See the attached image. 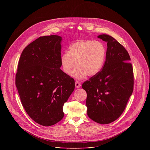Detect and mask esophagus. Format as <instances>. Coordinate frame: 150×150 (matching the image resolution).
<instances>
[{
	"mask_svg": "<svg viewBox=\"0 0 150 150\" xmlns=\"http://www.w3.org/2000/svg\"><path fill=\"white\" fill-rule=\"evenodd\" d=\"M75 87H76V88H79V87H81V83H80L79 81H75Z\"/></svg>",
	"mask_w": 150,
	"mask_h": 150,
	"instance_id": "34e87169",
	"label": "esophagus"
}]
</instances>
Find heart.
<instances>
[{
  "label": "heart",
  "instance_id": "b5f03b06",
  "mask_svg": "<svg viewBox=\"0 0 150 150\" xmlns=\"http://www.w3.org/2000/svg\"><path fill=\"white\" fill-rule=\"evenodd\" d=\"M105 55V47L101 42L82 40L72 44L68 52H65L61 56L60 64L66 74H69L76 65L72 76L81 79L87 75L90 76L97 75L103 66Z\"/></svg>",
  "mask_w": 150,
  "mask_h": 150
}]
</instances>
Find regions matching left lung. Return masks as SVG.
I'll list each match as a JSON object with an SVG mask.
<instances>
[{
  "instance_id": "1",
  "label": "left lung",
  "mask_w": 150,
  "mask_h": 150,
  "mask_svg": "<svg viewBox=\"0 0 150 150\" xmlns=\"http://www.w3.org/2000/svg\"><path fill=\"white\" fill-rule=\"evenodd\" d=\"M108 42L105 61L97 75L84 82L87 94V115L94 122L108 124L118 119L125 109L134 90L131 57L125 47L110 35L98 36Z\"/></svg>"
}]
</instances>
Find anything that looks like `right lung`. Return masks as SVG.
Instances as JSON below:
<instances>
[{
  "mask_svg": "<svg viewBox=\"0 0 150 150\" xmlns=\"http://www.w3.org/2000/svg\"><path fill=\"white\" fill-rule=\"evenodd\" d=\"M62 37H40L23 51L15 84L28 116L39 125L50 126L64 116L63 107L75 88L74 78L60 68Z\"/></svg>",
  "mask_w": 150,
  "mask_h": 150,
  "instance_id": "obj_1",
  "label": "right lung"
}]
</instances>
